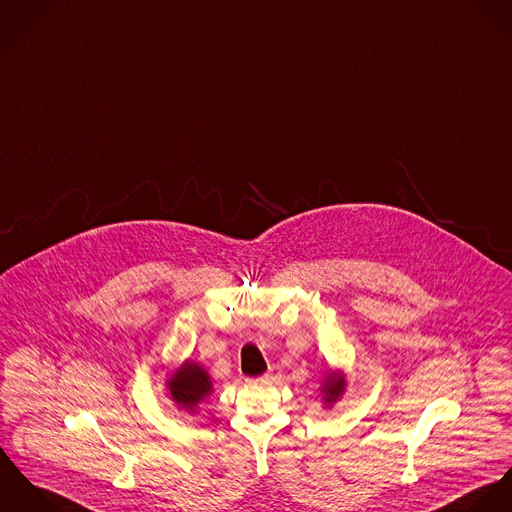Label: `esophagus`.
Returning <instances> with one entry per match:
<instances>
[{"mask_svg":"<svg viewBox=\"0 0 512 512\" xmlns=\"http://www.w3.org/2000/svg\"><path fill=\"white\" fill-rule=\"evenodd\" d=\"M270 381H272V375H270V373H264V375H260V377L250 379V383H258V385H266V383H270Z\"/></svg>","mask_w":512,"mask_h":512,"instance_id":"esophagus-1","label":"esophagus"}]
</instances>
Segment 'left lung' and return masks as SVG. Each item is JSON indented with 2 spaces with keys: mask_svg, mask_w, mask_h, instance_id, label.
I'll list each match as a JSON object with an SVG mask.
<instances>
[{
  "mask_svg": "<svg viewBox=\"0 0 512 512\" xmlns=\"http://www.w3.org/2000/svg\"><path fill=\"white\" fill-rule=\"evenodd\" d=\"M321 391L325 393V403H332V401H336V399L340 397V393L344 391V381L338 379L336 375L328 373V379H326L325 385H323Z\"/></svg>",
  "mask_w": 512,
  "mask_h": 512,
  "instance_id": "obj_1",
  "label": "left lung"
}]
</instances>
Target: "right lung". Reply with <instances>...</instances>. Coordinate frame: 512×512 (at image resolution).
Returning <instances> with one entry per match:
<instances>
[{"label": "right lung", "mask_w": 512, "mask_h": 512, "mask_svg": "<svg viewBox=\"0 0 512 512\" xmlns=\"http://www.w3.org/2000/svg\"><path fill=\"white\" fill-rule=\"evenodd\" d=\"M170 391L174 401L186 409V411H193V407L207 397L213 389H211V381L209 375L199 368L197 364L187 362L186 366L176 373V377L170 381Z\"/></svg>", "instance_id": "right-lung-1"}]
</instances>
